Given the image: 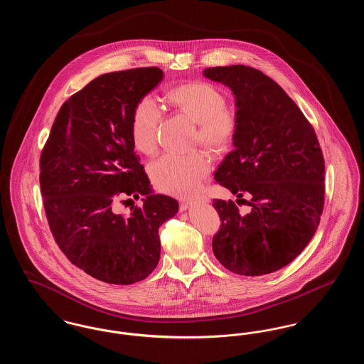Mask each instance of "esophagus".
I'll return each mask as SVG.
<instances>
[{"label": "esophagus", "instance_id": "esophagus-1", "mask_svg": "<svg viewBox=\"0 0 364 364\" xmlns=\"http://www.w3.org/2000/svg\"><path fill=\"white\" fill-rule=\"evenodd\" d=\"M206 202H208V198H205V196L196 198V199H183L181 200V208L187 210V208H191L195 203H206Z\"/></svg>", "mask_w": 364, "mask_h": 364}]
</instances>
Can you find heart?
<instances>
[{
    "instance_id": "1",
    "label": "heart",
    "mask_w": 364,
    "mask_h": 364,
    "mask_svg": "<svg viewBox=\"0 0 364 364\" xmlns=\"http://www.w3.org/2000/svg\"><path fill=\"white\" fill-rule=\"evenodd\" d=\"M166 101L198 124L196 143L210 153L228 150L237 131V114L226 106L225 95L208 82H191L168 91ZM162 113L156 101L144 97L139 101L131 122V136L141 153H153L158 140ZM210 169L208 156L202 151L192 154L168 153L150 166V174L159 190L173 195H188L196 190Z\"/></svg>"
}]
</instances>
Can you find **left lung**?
I'll return each mask as SVG.
<instances>
[{
	"label": "left lung",
	"mask_w": 364,
	"mask_h": 364,
	"mask_svg": "<svg viewBox=\"0 0 364 364\" xmlns=\"http://www.w3.org/2000/svg\"><path fill=\"white\" fill-rule=\"evenodd\" d=\"M235 95L237 131L215 181L239 200L248 194L251 211L233 200L214 199L221 228L213 252L242 276L277 272L301 254L316 232L325 200V161L311 124L299 106L263 72L229 65L203 70Z\"/></svg>",
	"instance_id": "obj_1"
}]
</instances>
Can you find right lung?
<instances>
[{"label":"right lung","instance_id":"1","mask_svg":"<svg viewBox=\"0 0 364 364\" xmlns=\"http://www.w3.org/2000/svg\"><path fill=\"white\" fill-rule=\"evenodd\" d=\"M162 79L156 67L98 76L61 106L42 150L53 237L75 266L107 284L129 285L156 269L158 229L178 211L176 199L153 192L131 136L136 105ZM125 196L144 202L128 216L115 211Z\"/></svg>","mask_w":364,"mask_h":364}]
</instances>
